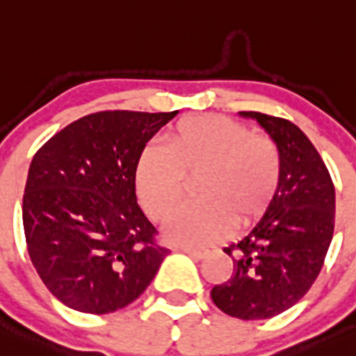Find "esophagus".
<instances>
[{
  "label": "esophagus",
  "instance_id": "obj_1",
  "mask_svg": "<svg viewBox=\"0 0 356 356\" xmlns=\"http://www.w3.org/2000/svg\"><path fill=\"white\" fill-rule=\"evenodd\" d=\"M182 252H186V254L193 256V258H204V256L208 254L209 249H206V247H181Z\"/></svg>",
  "mask_w": 356,
  "mask_h": 356
}]
</instances>
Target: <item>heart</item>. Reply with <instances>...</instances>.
<instances>
[{
  "mask_svg": "<svg viewBox=\"0 0 356 356\" xmlns=\"http://www.w3.org/2000/svg\"><path fill=\"white\" fill-rule=\"evenodd\" d=\"M195 200L170 222L166 236L188 245L215 242L231 227L249 225L267 211L281 181L280 148L267 136L218 114L179 120L165 148L147 147L138 157V200L156 222L179 208L186 179L195 177Z\"/></svg>",
  "mask_w": 356,
  "mask_h": 356,
  "instance_id": "heart-1",
  "label": "heart"
}]
</instances>
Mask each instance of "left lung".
Masks as SVG:
<instances>
[{
  "label": "left lung",
  "mask_w": 356,
  "mask_h": 356,
  "mask_svg": "<svg viewBox=\"0 0 356 356\" xmlns=\"http://www.w3.org/2000/svg\"><path fill=\"white\" fill-rule=\"evenodd\" d=\"M268 132L281 154V181L261 220L225 247L234 272L211 299L243 321L270 319L310 290L324 265L335 227V186L323 157L298 125L243 111Z\"/></svg>",
  "instance_id": "left-lung-1"
}]
</instances>
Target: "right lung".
I'll use <instances>...</instances> for the list:
<instances>
[{
    "label": "right lung",
    "mask_w": 356,
    "mask_h": 356,
    "mask_svg": "<svg viewBox=\"0 0 356 356\" xmlns=\"http://www.w3.org/2000/svg\"><path fill=\"white\" fill-rule=\"evenodd\" d=\"M175 114H88L33 156L23 195L24 238L39 277L66 307L97 315L125 308L168 254L138 206L134 168Z\"/></svg>",
    "instance_id": "right-lung-1"
}]
</instances>
